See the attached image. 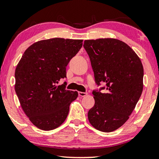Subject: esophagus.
Here are the masks:
<instances>
[{
	"instance_id": "esophagus-1",
	"label": "esophagus",
	"mask_w": 159,
	"mask_h": 159,
	"mask_svg": "<svg viewBox=\"0 0 159 159\" xmlns=\"http://www.w3.org/2000/svg\"><path fill=\"white\" fill-rule=\"evenodd\" d=\"M78 94L80 97H84V96H86V95H88L87 93H84V92H81V91H80L78 93Z\"/></svg>"
}]
</instances>
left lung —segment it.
<instances>
[{
    "label": "left lung",
    "instance_id": "1",
    "mask_svg": "<svg viewBox=\"0 0 159 159\" xmlns=\"http://www.w3.org/2000/svg\"><path fill=\"white\" fill-rule=\"evenodd\" d=\"M95 83H106V93L93 91L95 104L89 111V122L96 129L111 132L129 118L142 94L143 67L139 56L116 39L85 40Z\"/></svg>",
    "mask_w": 159,
    "mask_h": 159
}]
</instances>
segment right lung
Returning <instances> with one entry per match:
<instances>
[{"instance_id": "right-lung-1", "label": "right lung", "mask_w": 159, "mask_h": 159, "mask_svg": "<svg viewBox=\"0 0 159 159\" xmlns=\"http://www.w3.org/2000/svg\"><path fill=\"white\" fill-rule=\"evenodd\" d=\"M83 40L53 38L31 45L15 70V91L24 113L40 129L52 130L66 119L77 91L57 86L66 77L70 59L79 52Z\"/></svg>"}]
</instances>
